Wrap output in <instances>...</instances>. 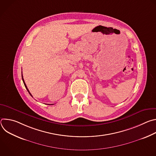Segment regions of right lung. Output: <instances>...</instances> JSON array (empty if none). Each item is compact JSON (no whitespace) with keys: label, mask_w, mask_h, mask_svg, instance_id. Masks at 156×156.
<instances>
[{"label":"right lung","mask_w":156,"mask_h":156,"mask_svg":"<svg viewBox=\"0 0 156 156\" xmlns=\"http://www.w3.org/2000/svg\"><path fill=\"white\" fill-rule=\"evenodd\" d=\"M22 76V80H23V83H24V85H25V87L27 88V91H28V93H30V94L32 96V95H31V94L30 93V91H29V90H28V87H27V85H26V84H25V81H24V79H23V75H21ZM33 97V96H32ZM52 105V104H51Z\"/></svg>","instance_id":"obj_1"}]
</instances>
